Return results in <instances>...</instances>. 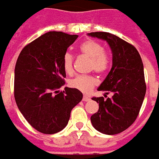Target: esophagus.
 Wrapping results in <instances>:
<instances>
[{
    "mask_svg": "<svg viewBox=\"0 0 159 159\" xmlns=\"http://www.w3.org/2000/svg\"><path fill=\"white\" fill-rule=\"evenodd\" d=\"M82 101H83V102H89V101H90V98H89L88 96L84 95V96H83V99H82Z\"/></svg>",
    "mask_w": 159,
    "mask_h": 159,
    "instance_id": "obj_1",
    "label": "esophagus"
}]
</instances>
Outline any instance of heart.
I'll return each mask as SVG.
<instances>
[{"mask_svg":"<svg viewBox=\"0 0 159 159\" xmlns=\"http://www.w3.org/2000/svg\"><path fill=\"white\" fill-rule=\"evenodd\" d=\"M79 50L82 55L90 58V70H93L98 73L107 71L109 66V57L100 43L94 40H87L80 45ZM72 62L73 57L72 54L66 53L63 57V67L67 73L72 72ZM96 84V79L92 75H79L70 81L71 87L84 93H87Z\"/></svg>","mask_w":159,"mask_h":159,"instance_id":"b5f03b06","label":"heart"}]
</instances>
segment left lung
<instances>
[{
  "mask_svg": "<svg viewBox=\"0 0 159 159\" xmlns=\"http://www.w3.org/2000/svg\"><path fill=\"white\" fill-rule=\"evenodd\" d=\"M108 43L112 51V68L98 87L112 98L93 97L99 110L91 116L93 128L106 135H116L127 129L136 121L146 93L143 65L132 44L108 32L87 34Z\"/></svg>",
  "mask_w": 159,
  "mask_h": 159,
  "instance_id": "1",
  "label": "left lung"
}]
</instances>
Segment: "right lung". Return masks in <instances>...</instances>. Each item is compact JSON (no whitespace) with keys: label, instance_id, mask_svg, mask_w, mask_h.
Listing matches in <instances>:
<instances>
[{"label":"right lung","instance_id":"obj_1","mask_svg":"<svg viewBox=\"0 0 159 159\" xmlns=\"http://www.w3.org/2000/svg\"><path fill=\"white\" fill-rule=\"evenodd\" d=\"M77 38L78 35L61 31L45 33L22 49L16 64V105L26 121L43 134H55L65 129L72 109L83 98L76 88L57 91L65 85L63 57Z\"/></svg>","mask_w":159,"mask_h":159}]
</instances>
